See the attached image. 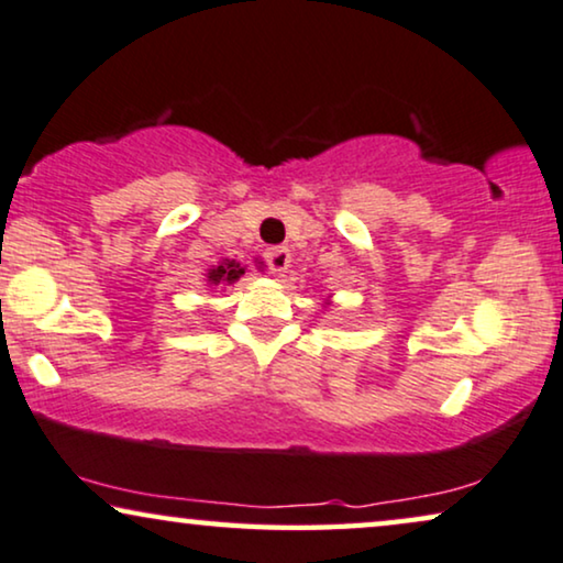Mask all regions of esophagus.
Masks as SVG:
<instances>
[{
  "label": "esophagus",
  "mask_w": 563,
  "mask_h": 563,
  "mask_svg": "<svg viewBox=\"0 0 563 563\" xmlns=\"http://www.w3.org/2000/svg\"><path fill=\"white\" fill-rule=\"evenodd\" d=\"M265 262L275 275H283L290 267V252L286 246H269L265 252Z\"/></svg>",
  "instance_id": "obj_1"
}]
</instances>
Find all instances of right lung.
I'll list each match as a JSON object with an SVG mask.
<instances>
[{
	"label": "right lung",
	"instance_id": "add662e5",
	"mask_svg": "<svg viewBox=\"0 0 563 563\" xmlns=\"http://www.w3.org/2000/svg\"><path fill=\"white\" fill-rule=\"evenodd\" d=\"M242 275H244L242 265H236V262H227V265H219L216 269H211V273H208V280L219 286V283H234Z\"/></svg>",
	"mask_w": 563,
	"mask_h": 563
}]
</instances>
